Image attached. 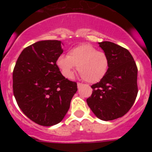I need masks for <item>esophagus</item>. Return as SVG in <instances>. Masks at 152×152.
Wrapping results in <instances>:
<instances>
[{"label": "esophagus", "instance_id": "esophagus-1", "mask_svg": "<svg viewBox=\"0 0 152 152\" xmlns=\"http://www.w3.org/2000/svg\"><path fill=\"white\" fill-rule=\"evenodd\" d=\"M82 85H83V84H82L81 83H77V87H78V88H80Z\"/></svg>", "mask_w": 152, "mask_h": 152}]
</instances>
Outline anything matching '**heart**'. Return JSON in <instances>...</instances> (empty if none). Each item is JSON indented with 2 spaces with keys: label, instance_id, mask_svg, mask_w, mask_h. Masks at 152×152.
Instances as JSON below:
<instances>
[{
  "label": "heart",
  "instance_id": "heart-1",
  "mask_svg": "<svg viewBox=\"0 0 152 152\" xmlns=\"http://www.w3.org/2000/svg\"><path fill=\"white\" fill-rule=\"evenodd\" d=\"M57 65L67 79L72 78L77 66L79 72L88 83L99 82L106 76L109 68V59L103 52L98 51L89 44H82L69 50L68 56L61 55Z\"/></svg>",
  "mask_w": 152,
  "mask_h": 152
}]
</instances>
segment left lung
I'll list each match as a JSON object with an SVG mask.
<instances>
[{
  "mask_svg": "<svg viewBox=\"0 0 152 152\" xmlns=\"http://www.w3.org/2000/svg\"><path fill=\"white\" fill-rule=\"evenodd\" d=\"M99 44L108 57V71L91 86L87 103L98 118L112 121L125 115L134 103L138 93L137 67L126 49L111 42Z\"/></svg>",
  "mask_w": 152,
  "mask_h": 152,
  "instance_id": "left-lung-1",
  "label": "left lung"
}]
</instances>
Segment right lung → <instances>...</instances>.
Returning <instances> with one entry per match:
<instances>
[{"mask_svg": "<svg viewBox=\"0 0 152 152\" xmlns=\"http://www.w3.org/2000/svg\"><path fill=\"white\" fill-rule=\"evenodd\" d=\"M61 41L44 40L21 52L13 70V94L23 113L42 126L61 122L77 91L76 82L60 72L57 58L63 53Z\"/></svg>", "mask_w": 152, "mask_h": 152, "instance_id": "obj_1", "label": "right lung"}]
</instances>
